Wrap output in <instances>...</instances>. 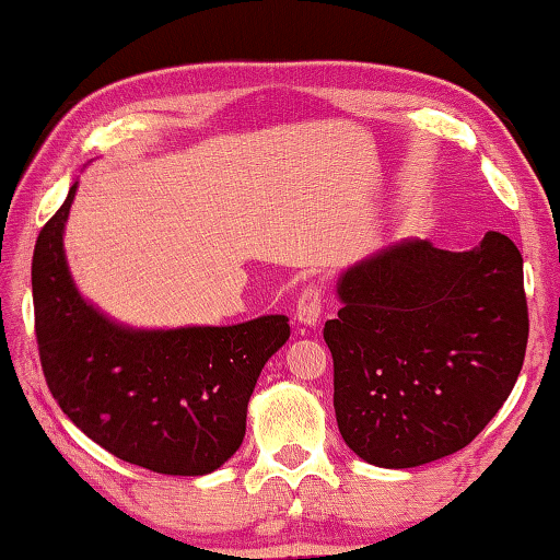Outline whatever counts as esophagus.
Masks as SVG:
<instances>
[{
	"label": "esophagus",
	"instance_id": "esophagus-1",
	"mask_svg": "<svg viewBox=\"0 0 560 560\" xmlns=\"http://www.w3.org/2000/svg\"><path fill=\"white\" fill-rule=\"evenodd\" d=\"M296 320L306 328H314L320 320V289L316 283H308V287L301 291V296L296 301Z\"/></svg>",
	"mask_w": 560,
	"mask_h": 560
}]
</instances>
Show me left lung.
<instances>
[{
  "label": "left lung",
  "mask_w": 560,
  "mask_h": 560,
  "mask_svg": "<svg viewBox=\"0 0 560 560\" xmlns=\"http://www.w3.org/2000/svg\"><path fill=\"white\" fill-rule=\"evenodd\" d=\"M334 355L340 438L360 459L410 469L487 428L524 365V259L501 232L467 252L385 244L336 281Z\"/></svg>",
  "instance_id": "8db88e82"
}]
</instances>
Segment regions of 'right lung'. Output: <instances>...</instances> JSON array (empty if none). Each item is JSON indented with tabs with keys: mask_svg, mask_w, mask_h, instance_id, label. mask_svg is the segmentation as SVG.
<instances>
[{
	"mask_svg": "<svg viewBox=\"0 0 560 560\" xmlns=\"http://www.w3.org/2000/svg\"><path fill=\"white\" fill-rule=\"evenodd\" d=\"M69 187L34 246L36 340L49 390L83 434L138 467L202 477L240 450L261 368L291 336L289 318L234 326L136 328L110 318L73 281L63 232Z\"/></svg>",
	"mask_w": 560,
	"mask_h": 560,
	"instance_id": "1",
	"label": "right lung"
}]
</instances>
